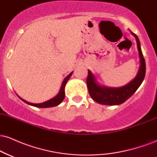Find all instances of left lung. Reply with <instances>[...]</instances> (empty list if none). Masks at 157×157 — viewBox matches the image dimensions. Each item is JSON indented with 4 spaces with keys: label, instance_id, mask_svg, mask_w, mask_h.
<instances>
[{
    "label": "left lung",
    "instance_id": "obj_1",
    "mask_svg": "<svg viewBox=\"0 0 157 157\" xmlns=\"http://www.w3.org/2000/svg\"><path fill=\"white\" fill-rule=\"evenodd\" d=\"M131 34L136 38V44L140 56V66L137 75L131 82L122 87L114 88L101 85L97 82L94 75L90 70L87 77V86L90 96L94 101L102 105H118L123 103L129 99L142 84L145 76V61L140 47V42L138 37L131 32Z\"/></svg>",
    "mask_w": 157,
    "mask_h": 157
}]
</instances>
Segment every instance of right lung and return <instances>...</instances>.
Returning a JSON list of instances; mask_svg holds the SVG:
<instances>
[{"instance_id":"1","label":"right lung","mask_w":157,"mask_h":157,"mask_svg":"<svg viewBox=\"0 0 157 157\" xmlns=\"http://www.w3.org/2000/svg\"><path fill=\"white\" fill-rule=\"evenodd\" d=\"M72 73H73V71L72 72L70 73L69 75H68V76L64 79L63 81L62 85H61L60 89V91H59V93L57 94L56 95L55 97L50 99V100H47V101H46L44 102H41V103H32V102H29L26 101V100H23V99L21 98V97H19L18 95H17V96H18V97L21 99V100H23V102H26V103L28 104V105L35 106V107H37V108H50V107H55V106L58 105L59 104H60L61 102H63V100H64V98H65V87H66V82H67V81L68 80V79H69L70 77H71V75H72Z\"/></svg>"}]
</instances>
